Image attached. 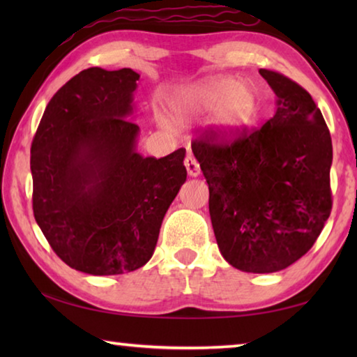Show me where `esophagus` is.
Instances as JSON below:
<instances>
[{"label": "esophagus", "mask_w": 357, "mask_h": 357, "mask_svg": "<svg viewBox=\"0 0 357 357\" xmlns=\"http://www.w3.org/2000/svg\"><path fill=\"white\" fill-rule=\"evenodd\" d=\"M184 165H185V168H187V173H189L192 178H195V176H198V174L202 173L200 164H198L197 159H195V157H193L192 154H187L185 160H184Z\"/></svg>", "instance_id": "34e87169"}]
</instances>
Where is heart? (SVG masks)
<instances>
[{"mask_svg":"<svg viewBox=\"0 0 357 357\" xmlns=\"http://www.w3.org/2000/svg\"><path fill=\"white\" fill-rule=\"evenodd\" d=\"M179 118L214 112L213 124L222 135L233 137L249 128L258 112V94L247 80L214 75L187 86L174 100Z\"/></svg>","mask_w":357,"mask_h":357,"instance_id":"b5f03b06","label":"heart"}]
</instances>
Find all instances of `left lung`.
Segmentation results:
<instances>
[{"mask_svg":"<svg viewBox=\"0 0 357 357\" xmlns=\"http://www.w3.org/2000/svg\"><path fill=\"white\" fill-rule=\"evenodd\" d=\"M275 94L261 128L223 142L215 130L192 143L209 185V214L223 258L269 274L315 244L332 209V142L312 96L279 72L259 69Z\"/></svg>","mask_w":357,"mask_h":357,"instance_id":"left-lung-1","label":"left lung"}]
</instances>
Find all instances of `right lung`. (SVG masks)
<instances>
[{
	"instance_id": "1",
	"label": "right lung",
	"mask_w": 357,
	"mask_h": 357,
	"mask_svg": "<svg viewBox=\"0 0 357 357\" xmlns=\"http://www.w3.org/2000/svg\"><path fill=\"white\" fill-rule=\"evenodd\" d=\"M138 78L128 68L82 70L48 102L33 138L34 219L56 255L84 274L146 264L187 178L185 149L160 159L137 151Z\"/></svg>"
}]
</instances>
